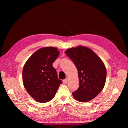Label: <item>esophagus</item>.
Returning a JSON list of instances; mask_svg holds the SVG:
<instances>
[{
  "instance_id": "obj_1",
  "label": "esophagus",
  "mask_w": 128,
  "mask_h": 128,
  "mask_svg": "<svg viewBox=\"0 0 128 128\" xmlns=\"http://www.w3.org/2000/svg\"><path fill=\"white\" fill-rule=\"evenodd\" d=\"M63 82H64V84H67V82H68V78H66V79L64 80H63Z\"/></svg>"
}]
</instances>
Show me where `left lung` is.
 <instances>
[{
	"instance_id": "left-lung-1",
	"label": "left lung",
	"mask_w": 128,
	"mask_h": 128,
	"mask_svg": "<svg viewBox=\"0 0 128 128\" xmlns=\"http://www.w3.org/2000/svg\"><path fill=\"white\" fill-rule=\"evenodd\" d=\"M67 56L77 67L80 86L72 93L78 101L87 102L95 98L103 89L106 71L101 59L89 48L84 46L67 50Z\"/></svg>"
}]
</instances>
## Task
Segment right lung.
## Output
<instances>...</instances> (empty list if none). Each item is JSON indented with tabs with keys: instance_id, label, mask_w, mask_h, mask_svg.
<instances>
[{
	"instance_id": "add662e5",
	"label": "right lung",
	"mask_w": 128,
	"mask_h": 128,
	"mask_svg": "<svg viewBox=\"0 0 128 128\" xmlns=\"http://www.w3.org/2000/svg\"><path fill=\"white\" fill-rule=\"evenodd\" d=\"M60 54L57 48L46 47L32 54L22 70V81L28 93L38 102L45 103L52 99L62 83L57 76L53 62Z\"/></svg>"
}]
</instances>
